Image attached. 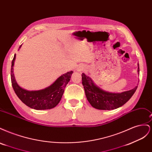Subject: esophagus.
<instances>
[{
	"mask_svg": "<svg viewBox=\"0 0 152 152\" xmlns=\"http://www.w3.org/2000/svg\"><path fill=\"white\" fill-rule=\"evenodd\" d=\"M85 68H86L85 66H84L83 65H80L79 66H78V67L77 68V70L78 72H82V71L84 70Z\"/></svg>",
	"mask_w": 152,
	"mask_h": 152,
	"instance_id": "obj_1",
	"label": "esophagus"
}]
</instances>
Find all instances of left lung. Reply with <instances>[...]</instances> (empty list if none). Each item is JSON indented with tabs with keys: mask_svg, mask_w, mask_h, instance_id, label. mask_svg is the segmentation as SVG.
I'll return each instance as SVG.
<instances>
[{
	"mask_svg": "<svg viewBox=\"0 0 152 152\" xmlns=\"http://www.w3.org/2000/svg\"><path fill=\"white\" fill-rule=\"evenodd\" d=\"M137 73H140L139 64L137 63ZM82 85L84 86L86 98L93 107L103 110H110L122 107L134 94L137 86L134 88L120 93H110L96 86L91 78L85 73L82 74Z\"/></svg>",
	"mask_w": 152,
	"mask_h": 152,
	"instance_id": "obj_1",
	"label": "left lung"
}]
</instances>
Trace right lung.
Here are the masks:
<instances>
[{
  "label": "right lung",
  "mask_w": 152,
  "mask_h": 152,
  "mask_svg": "<svg viewBox=\"0 0 152 152\" xmlns=\"http://www.w3.org/2000/svg\"><path fill=\"white\" fill-rule=\"evenodd\" d=\"M21 45L19 49L21 47ZM16 59L14 56L11 68V83L17 96L21 102L31 108L35 110H49L58 105L62 98L67 84L70 80L73 71L68 72L59 77L53 83L43 89L28 91L23 89L16 81L14 75L13 66Z\"/></svg>",
  "instance_id": "1"
}]
</instances>
